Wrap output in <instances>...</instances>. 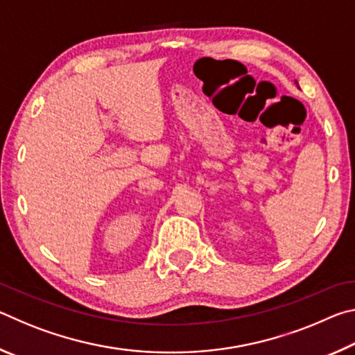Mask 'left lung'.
Segmentation results:
<instances>
[{"label":"left lung","instance_id":"1","mask_svg":"<svg viewBox=\"0 0 355 355\" xmlns=\"http://www.w3.org/2000/svg\"><path fill=\"white\" fill-rule=\"evenodd\" d=\"M296 86H297V81H296ZM297 87H299V86H297Z\"/></svg>","mask_w":355,"mask_h":355}]
</instances>
